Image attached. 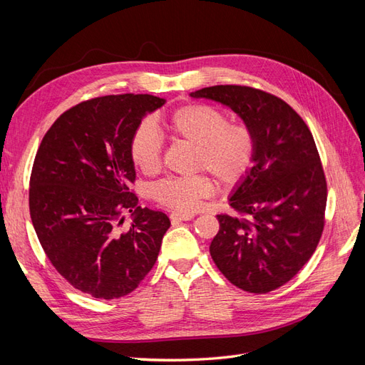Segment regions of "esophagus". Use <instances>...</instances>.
I'll use <instances>...</instances> for the list:
<instances>
[{
	"instance_id": "34e87169",
	"label": "esophagus",
	"mask_w": 365,
	"mask_h": 365,
	"mask_svg": "<svg viewBox=\"0 0 365 365\" xmlns=\"http://www.w3.org/2000/svg\"><path fill=\"white\" fill-rule=\"evenodd\" d=\"M193 217H195V215H185V213H176V212H173L170 215V219L176 220V222H181V220H190Z\"/></svg>"
}]
</instances>
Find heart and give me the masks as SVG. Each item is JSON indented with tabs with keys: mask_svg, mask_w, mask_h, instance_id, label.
I'll use <instances>...</instances> for the list:
<instances>
[{
	"mask_svg": "<svg viewBox=\"0 0 365 365\" xmlns=\"http://www.w3.org/2000/svg\"><path fill=\"white\" fill-rule=\"evenodd\" d=\"M175 140L195 146L193 168L204 169L224 187L245 178L256 155V137L245 123H230L227 114L204 103H189L163 120ZM130 160L145 175L161 168L163 141L150 123L140 125L130 138ZM213 192V184L204 173L169 176L152 187L157 204L180 213H192Z\"/></svg>",
	"mask_w": 365,
	"mask_h": 365,
	"instance_id": "obj_1",
	"label": "heart"
}]
</instances>
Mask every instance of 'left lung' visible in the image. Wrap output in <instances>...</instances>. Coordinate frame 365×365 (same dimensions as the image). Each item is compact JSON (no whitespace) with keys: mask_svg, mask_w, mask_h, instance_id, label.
<instances>
[{"mask_svg":"<svg viewBox=\"0 0 365 365\" xmlns=\"http://www.w3.org/2000/svg\"><path fill=\"white\" fill-rule=\"evenodd\" d=\"M222 103L256 137L250 172L217 215L210 254L237 288L267 294L288 283L314 254L324 228L327 184L311 130L282 98L240 85L190 93Z\"/></svg>","mask_w":365,"mask_h":365,"instance_id":"left-lung-1","label":"left lung"}]
</instances>
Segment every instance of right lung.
<instances>
[{
	"mask_svg": "<svg viewBox=\"0 0 365 365\" xmlns=\"http://www.w3.org/2000/svg\"><path fill=\"white\" fill-rule=\"evenodd\" d=\"M165 103L150 94L96 97L65 111L33 163L30 217L56 271L76 289L113 300L134 291L157 262L170 227L138 205L130 138L143 117ZM129 229L119 227L124 213Z\"/></svg>",
	"mask_w": 365,
	"mask_h": 365,
	"instance_id": "right-lung-1",
	"label": "right lung"
}]
</instances>
